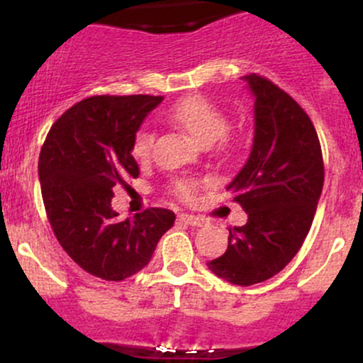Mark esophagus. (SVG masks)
<instances>
[{"label":"esophagus","mask_w":363,"mask_h":363,"mask_svg":"<svg viewBox=\"0 0 363 363\" xmlns=\"http://www.w3.org/2000/svg\"><path fill=\"white\" fill-rule=\"evenodd\" d=\"M179 222L186 223V225H193V227H203L206 223V220L203 216L198 215H189V213H181L177 216Z\"/></svg>","instance_id":"esophagus-1"}]
</instances>
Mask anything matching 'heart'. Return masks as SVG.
<instances>
[{"mask_svg":"<svg viewBox=\"0 0 363 363\" xmlns=\"http://www.w3.org/2000/svg\"><path fill=\"white\" fill-rule=\"evenodd\" d=\"M165 119L174 126L186 133L191 140L199 145H211L215 141L220 150L228 152L234 147V138L227 133V118L218 107L203 97H187L174 104L165 111ZM153 131L150 128H141L133 140L131 153L136 160H147L152 152ZM201 182L191 177H179L172 181L170 189L177 198L191 201L198 194Z\"/></svg>","mask_w":363,"mask_h":363,"instance_id":"heart-1","label":"heart"}]
</instances>
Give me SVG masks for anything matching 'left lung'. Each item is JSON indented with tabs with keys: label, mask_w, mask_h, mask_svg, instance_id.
Instances as JSON below:
<instances>
[{
	"label": "left lung",
	"mask_w": 363,
	"mask_h": 363,
	"mask_svg": "<svg viewBox=\"0 0 363 363\" xmlns=\"http://www.w3.org/2000/svg\"><path fill=\"white\" fill-rule=\"evenodd\" d=\"M242 78L256 97L254 141L227 189L247 213V223L228 228L227 251L208 268L249 286L280 273L302 247L323 191L324 162L306 111L268 78Z\"/></svg>",
	"instance_id": "8db88e82"
}]
</instances>
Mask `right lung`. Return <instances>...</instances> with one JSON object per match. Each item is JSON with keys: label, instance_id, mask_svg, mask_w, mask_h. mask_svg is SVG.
I'll list each match as a JSON object with an SVG mask.
<instances>
[{"label": "right lung", "instance_id": "obj_1", "mask_svg": "<svg viewBox=\"0 0 363 363\" xmlns=\"http://www.w3.org/2000/svg\"><path fill=\"white\" fill-rule=\"evenodd\" d=\"M162 101L160 95L83 99L57 118L40 148V191L54 235L82 269L102 280L121 281L143 269L176 222L165 208L121 222L111 206L112 189L140 176L133 140Z\"/></svg>", "mask_w": 363, "mask_h": 363}]
</instances>
